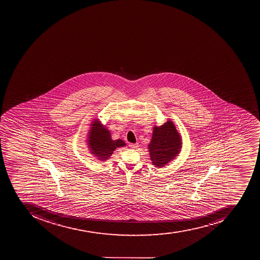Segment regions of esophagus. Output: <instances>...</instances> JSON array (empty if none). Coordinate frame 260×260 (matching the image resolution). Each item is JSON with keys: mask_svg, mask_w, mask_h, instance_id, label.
Wrapping results in <instances>:
<instances>
[{"mask_svg": "<svg viewBox=\"0 0 260 260\" xmlns=\"http://www.w3.org/2000/svg\"><path fill=\"white\" fill-rule=\"evenodd\" d=\"M129 146H130L131 148H133V149H135V148H137V146H138V144H129Z\"/></svg>", "mask_w": 260, "mask_h": 260, "instance_id": "34e87169", "label": "esophagus"}]
</instances>
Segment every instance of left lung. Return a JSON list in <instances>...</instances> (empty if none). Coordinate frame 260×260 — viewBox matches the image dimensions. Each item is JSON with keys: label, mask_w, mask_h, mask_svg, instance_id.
I'll return each instance as SVG.
<instances>
[{"label": "left lung", "mask_w": 260, "mask_h": 260, "mask_svg": "<svg viewBox=\"0 0 260 260\" xmlns=\"http://www.w3.org/2000/svg\"><path fill=\"white\" fill-rule=\"evenodd\" d=\"M181 148V138L172 121L160 127H153L149 145V154L153 165L161 168L174 159Z\"/></svg>", "instance_id": "1"}]
</instances>
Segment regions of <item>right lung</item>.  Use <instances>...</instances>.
Masks as SVG:
<instances>
[{
    "label": "right lung",
    "mask_w": 260,
    "mask_h": 260,
    "mask_svg": "<svg viewBox=\"0 0 260 260\" xmlns=\"http://www.w3.org/2000/svg\"><path fill=\"white\" fill-rule=\"evenodd\" d=\"M88 138L91 152L102 161L108 159L116 148L125 145L122 140L113 141L108 129L103 127L98 120L93 121Z\"/></svg>",
    "instance_id": "right-lung-1"
}]
</instances>
